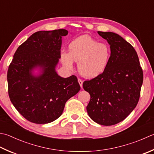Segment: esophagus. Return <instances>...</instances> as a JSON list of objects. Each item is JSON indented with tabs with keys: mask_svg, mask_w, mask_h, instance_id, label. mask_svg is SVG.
Here are the masks:
<instances>
[{
	"mask_svg": "<svg viewBox=\"0 0 154 154\" xmlns=\"http://www.w3.org/2000/svg\"><path fill=\"white\" fill-rule=\"evenodd\" d=\"M78 81H79V83L81 87H83V81L81 79H78Z\"/></svg>",
	"mask_w": 154,
	"mask_h": 154,
	"instance_id": "34e87169",
	"label": "esophagus"
}]
</instances>
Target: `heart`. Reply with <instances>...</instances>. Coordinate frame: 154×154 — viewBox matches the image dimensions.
Returning <instances> with one entry per match:
<instances>
[{
    "label": "heart",
    "mask_w": 154,
    "mask_h": 154,
    "mask_svg": "<svg viewBox=\"0 0 154 154\" xmlns=\"http://www.w3.org/2000/svg\"><path fill=\"white\" fill-rule=\"evenodd\" d=\"M61 61L69 70H73L74 61L78 63V70L86 78H94L106 70L111 57L110 47L89 35H84L72 41L69 52L61 53Z\"/></svg>",
    "instance_id": "1"
}]
</instances>
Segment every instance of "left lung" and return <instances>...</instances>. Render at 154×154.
<instances>
[{"label": "left lung", "instance_id": "left-lung-1", "mask_svg": "<svg viewBox=\"0 0 154 154\" xmlns=\"http://www.w3.org/2000/svg\"><path fill=\"white\" fill-rule=\"evenodd\" d=\"M97 32L109 44L111 57L103 73L83 83L91 96L87 111L95 122L113 125L124 120L136 107L143 71L131 44L116 33Z\"/></svg>", "mask_w": 154, "mask_h": 154}]
</instances>
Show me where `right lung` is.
I'll return each instance as SVG.
<instances>
[{
	"instance_id": "obj_1",
	"label": "right lung",
	"mask_w": 154,
	"mask_h": 154,
	"mask_svg": "<svg viewBox=\"0 0 154 154\" xmlns=\"http://www.w3.org/2000/svg\"><path fill=\"white\" fill-rule=\"evenodd\" d=\"M65 29L35 32L18 47L7 72L11 101L26 119L37 124L55 121L61 116L65 103L81 89L77 78L59 76L55 67L61 56V38ZM42 68L34 76L32 69Z\"/></svg>"
}]
</instances>
